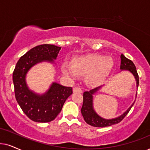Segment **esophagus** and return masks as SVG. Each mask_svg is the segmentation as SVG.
<instances>
[{
    "instance_id": "34e87169",
    "label": "esophagus",
    "mask_w": 150,
    "mask_h": 150,
    "mask_svg": "<svg viewBox=\"0 0 150 150\" xmlns=\"http://www.w3.org/2000/svg\"><path fill=\"white\" fill-rule=\"evenodd\" d=\"M73 91V93H82V90L80 87H74Z\"/></svg>"
}]
</instances>
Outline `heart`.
Returning <instances> with one entry per match:
<instances>
[{
	"label": "heart",
	"instance_id": "heart-1",
	"mask_svg": "<svg viewBox=\"0 0 150 150\" xmlns=\"http://www.w3.org/2000/svg\"><path fill=\"white\" fill-rule=\"evenodd\" d=\"M114 62L110 57L90 54L76 57L72 64L65 62L62 71L68 77L75 79L78 75H87L88 81L92 84L101 82L112 69Z\"/></svg>",
	"mask_w": 150,
	"mask_h": 150
}]
</instances>
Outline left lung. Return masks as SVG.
Here are the masks:
<instances>
[{"label":"left lung","mask_w":150,"mask_h":150,"mask_svg":"<svg viewBox=\"0 0 150 150\" xmlns=\"http://www.w3.org/2000/svg\"><path fill=\"white\" fill-rule=\"evenodd\" d=\"M121 64L120 69L121 70H127V71H130L133 74L136 79V81H137V86L138 87L139 83V77L134 64L130 59L125 57L123 54L121 55ZM98 88H96L91 90L89 92L86 91L83 94V104L81 109V112L83 119H84V121L88 124L91 125L92 126L98 127L110 126L112 125L117 124V123L121 122L130 110L134 103L120 117L113 119H103L99 117V115H97V114L93 110V95L98 90Z\"/></svg>","instance_id":"obj_1"}]
</instances>
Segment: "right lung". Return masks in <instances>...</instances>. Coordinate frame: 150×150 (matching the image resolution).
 Wrapping results in <instances>:
<instances>
[{
    "label": "right lung",
    "mask_w": 150,
    "mask_h": 150,
    "mask_svg": "<svg viewBox=\"0 0 150 150\" xmlns=\"http://www.w3.org/2000/svg\"><path fill=\"white\" fill-rule=\"evenodd\" d=\"M60 47L44 44L29 50L21 57L13 72L15 97L23 112L31 120L47 123L56 118L68 97L73 93L72 87L53 83L47 93L38 95L30 91L25 82V75L32 66L42 61L56 59Z\"/></svg>",
    "instance_id": "obj_1"
}]
</instances>
